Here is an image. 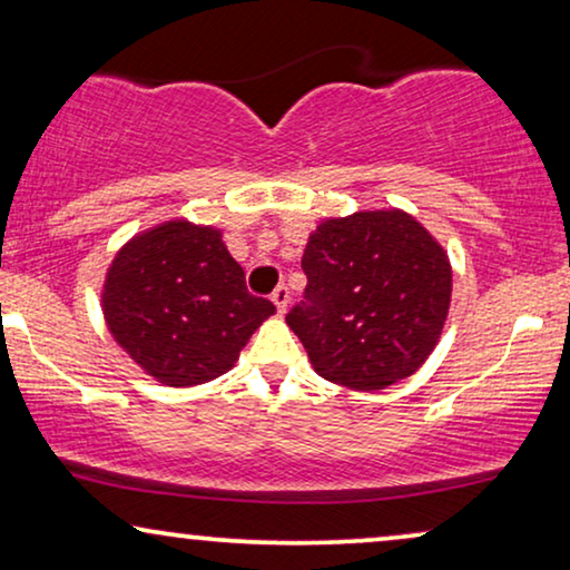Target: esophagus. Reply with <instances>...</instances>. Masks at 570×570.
<instances>
[{
    "instance_id": "34e87169",
    "label": "esophagus",
    "mask_w": 570,
    "mask_h": 570,
    "mask_svg": "<svg viewBox=\"0 0 570 570\" xmlns=\"http://www.w3.org/2000/svg\"><path fill=\"white\" fill-rule=\"evenodd\" d=\"M272 303H275L279 314H285L287 303H291V291H287V285H285V283L275 287V293H272Z\"/></svg>"
}]
</instances>
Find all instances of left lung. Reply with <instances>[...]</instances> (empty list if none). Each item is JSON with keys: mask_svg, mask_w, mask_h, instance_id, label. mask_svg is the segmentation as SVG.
<instances>
[{"mask_svg": "<svg viewBox=\"0 0 570 570\" xmlns=\"http://www.w3.org/2000/svg\"><path fill=\"white\" fill-rule=\"evenodd\" d=\"M308 285L285 322L314 371L373 392L407 379L433 353L451 303V264L431 233L400 209L355 213L311 233Z\"/></svg>", "mask_w": 570, "mask_h": 570, "instance_id": "1", "label": "left lung"}]
</instances>
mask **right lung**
Wrapping results in <instances>:
<instances>
[{
  "label": "right lung",
  "mask_w": 570,
  "mask_h": 570,
  "mask_svg": "<svg viewBox=\"0 0 570 570\" xmlns=\"http://www.w3.org/2000/svg\"><path fill=\"white\" fill-rule=\"evenodd\" d=\"M104 314L139 368L166 386H197L233 368L275 306L248 293L220 230L170 220L116 254Z\"/></svg>",
  "instance_id": "obj_1"
}]
</instances>
